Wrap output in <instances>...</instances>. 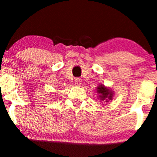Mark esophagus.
<instances>
[{
    "label": "esophagus",
    "instance_id": "34e87169",
    "mask_svg": "<svg viewBox=\"0 0 157 157\" xmlns=\"http://www.w3.org/2000/svg\"><path fill=\"white\" fill-rule=\"evenodd\" d=\"M75 83L77 86H80L82 84V79L80 78H75Z\"/></svg>",
    "mask_w": 157,
    "mask_h": 157
}]
</instances>
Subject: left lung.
<instances>
[{
  "mask_svg": "<svg viewBox=\"0 0 157 157\" xmlns=\"http://www.w3.org/2000/svg\"><path fill=\"white\" fill-rule=\"evenodd\" d=\"M98 94H99V97L101 101H106L108 102L109 100H112L113 98V92L110 89L107 88L104 85H100L98 87Z\"/></svg>",
  "mask_w": 157,
  "mask_h": 157,
  "instance_id": "8db88e82",
  "label": "left lung"
}]
</instances>
